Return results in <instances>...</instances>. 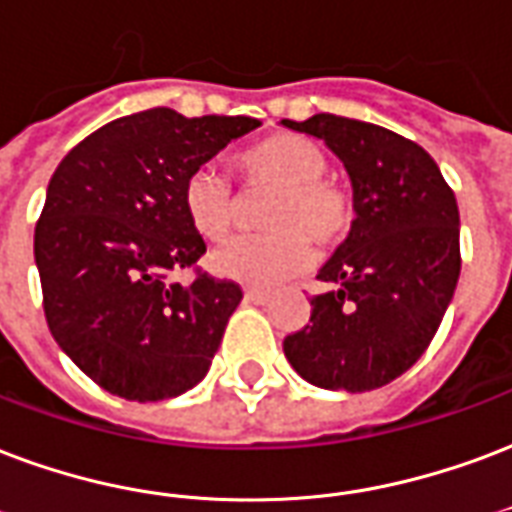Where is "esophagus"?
<instances>
[{
  "label": "esophagus",
  "mask_w": 512,
  "mask_h": 512,
  "mask_svg": "<svg viewBox=\"0 0 512 512\" xmlns=\"http://www.w3.org/2000/svg\"><path fill=\"white\" fill-rule=\"evenodd\" d=\"M270 299V294L267 291H259V288H248L245 291V302H253V305H264Z\"/></svg>",
  "instance_id": "esophagus-1"
}]
</instances>
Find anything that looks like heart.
<instances>
[{"instance_id":"1","label":"heart","mask_w":512,"mask_h":512,"mask_svg":"<svg viewBox=\"0 0 512 512\" xmlns=\"http://www.w3.org/2000/svg\"><path fill=\"white\" fill-rule=\"evenodd\" d=\"M326 153L299 134H270L232 156V169L248 194L272 191L261 213L267 234L237 237L210 256V270L245 286H275L310 264V242L332 251L351 234L356 202L351 191L326 178ZM188 224L210 242L224 240L240 218V199L213 167H197L183 180Z\"/></svg>"}]
</instances>
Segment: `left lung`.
Returning <instances> with one entry per match:
<instances>
[{
    "instance_id": "1",
    "label": "left lung",
    "mask_w": 512,
    "mask_h": 512,
    "mask_svg": "<svg viewBox=\"0 0 512 512\" xmlns=\"http://www.w3.org/2000/svg\"><path fill=\"white\" fill-rule=\"evenodd\" d=\"M313 134L348 169L356 221L318 280L310 324L283 340L291 367L318 388L372 391L416 364L459 280V207L418 142L383 126L318 113L283 121Z\"/></svg>"
}]
</instances>
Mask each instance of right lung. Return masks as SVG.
Here are the masks:
<instances>
[{
    "label": "right lung",
    "mask_w": 512,
    "mask_h": 512,
    "mask_svg": "<svg viewBox=\"0 0 512 512\" xmlns=\"http://www.w3.org/2000/svg\"><path fill=\"white\" fill-rule=\"evenodd\" d=\"M261 126L248 115L186 118L169 107L115 118L61 159L34 226L53 340L96 386L159 402L205 378L242 299L197 267L183 180ZM194 266L188 287L168 280Z\"/></svg>",
    "instance_id": "obj_1"
}]
</instances>
